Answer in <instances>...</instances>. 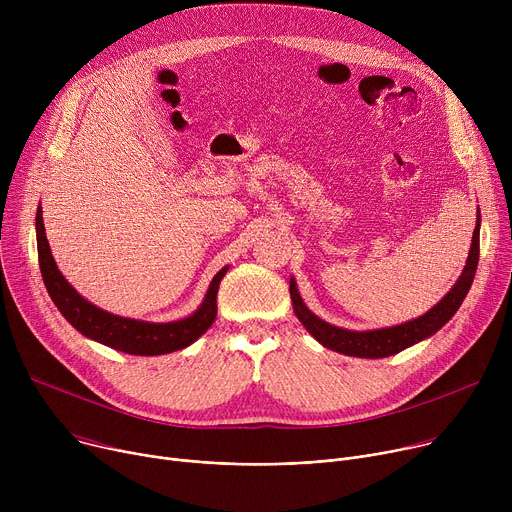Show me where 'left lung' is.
Instances as JSON below:
<instances>
[{"mask_svg":"<svg viewBox=\"0 0 512 512\" xmlns=\"http://www.w3.org/2000/svg\"><path fill=\"white\" fill-rule=\"evenodd\" d=\"M478 257H480V218H478L474 237H472L468 263H466V267H463V273L459 275L457 284L429 312H425L423 316H418L414 320H408L404 324H398V327L363 331V333L333 327V324L324 322L322 318H318L314 312H310L306 308V304L302 302V298L298 294L294 277H292L290 296H292L294 312H296L298 320L306 327V331L327 349H333L337 353L351 355V357H365V359L390 357L418 341L435 335L443 327V324L457 312V308L461 306L463 298L468 296L470 286L474 282V275L478 269Z\"/></svg>","mask_w":512,"mask_h":512,"instance_id":"8db88e82","label":"left lung"}]
</instances>
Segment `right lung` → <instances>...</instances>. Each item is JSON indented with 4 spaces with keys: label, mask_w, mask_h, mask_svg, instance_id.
Listing matches in <instances>:
<instances>
[{
    "label": "right lung",
    "mask_w": 512,
    "mask_h": 512,
    "mask_svg": "<svg viewBox=\"0 0 512 512\" xmlns=\"http://www.w3.org/2000/svg\"><path fill=\"white\" fill-rule=\"evenodd\" d=\"M36 243L46 292L53 298L59 312L71 322V327H75L87 339H94L130 355H165L192 345L212 327L216 318L218 286L228 267H222L214 275L204 302L194 314L173 322H147L110 314L77 294V290L65 280L53 259L49 241H46L40 208L36 212Z\"/></svg>",
    "instance_id": "add662e5"
}]
</instances>
